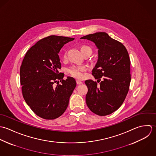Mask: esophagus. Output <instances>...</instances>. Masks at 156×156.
<instances>
[{
	"mask_svg": "<svg viewBox=\"0 0 156 156\" xmlns=\"http://www.w3.org/2000/svg\"><path fill=\"white\" fill-rule=\"evenodd\" d=\"M76 83H77V84H83V82L80 80H76Z\"/></svg>",
	"mask_w": 156,
	"mask_h": 156,
	"instance_id": "esophagus-1",
	"label": "esophagus"
}]
</instances>
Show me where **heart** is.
Segmentation results:
<instances>
[{"mask_svg": "<svg viewBox=\"0 0 156 156\" xmlns=\"http://www.w3.org/2000/svg\"><path fill=\"white\" fill-rule=\"evenodd\" d=\"M80 50L82 52L83 54H84L86 53H89L90 54L92 53V49L87 46H83L80 48ZM66 52H64L63 57L66 58ZM86 68L85 66H75L73 65L71 66L69 69H68L67 72L68 73L74 78L80 79L83 77V72L86 71Z\"/></svg>", "mask_w": 156, "mask_h": 156, "instance_id": "1", "label": "heart"}]
</instances>
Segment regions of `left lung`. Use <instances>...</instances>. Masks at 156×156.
I'll return each instance as SVG.
<instances>
[{
    "label": "left lung",
    "instance_id": "1",
    "mask_svg": "<svg viewBox=\"0 0 156 156\" xmlns=\"http://www.w3.org/2000/svg\"><path fill=\"white\" fill-rule=\"evenodd\" d=\"M81 38L92 41L98 49L92 75L100 83L98 84L92 80L85 81L88 88L87 105L96 115H110L121 106L129 90L131 75L128 53L121 42L105 32H96Z\"/></svg>",
    "mask_w": 156,
    "mask_h": 156
}]
</instances>
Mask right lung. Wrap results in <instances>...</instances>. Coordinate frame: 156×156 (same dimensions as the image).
<instances>
[{
  "label": "right lung",
  "mask_w": 156,
  "mask_h": 156,
  "mask_svg": "<svg viewBox=\"0 0 156 156\" xmlns=\"http://www.w3.org/2000/svg\"><path fill=\"white\" fill-rule=\"evenodd\" d=\"M73 40L57 35L45 37L32 46L23 60L20 69L23 96L41 118L55 119L67 108L76 83L70 76L63 80L64 74L58 72L62 67L58 53L64 44Z\"/></svg>",
  "instance_id": "right-lung-1"
}]
</instances>
